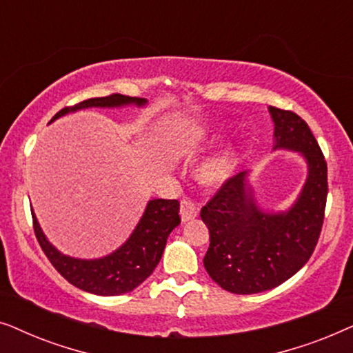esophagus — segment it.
I'll return each instance as SVG.
<instances>
[{"instance_id":"1","label":"esophagus","mask_w":353,"mask_h":353,"mask_svg":"<svg viewBox=\"0 0 353 353\" xmlns=\"http://www.w3.org/2000/svg\"><path fill=\"white\" fill-rule=\"evenodd\" d=\"M197 214H199V207H197L194 201L190 199V197H186V199L181 201L180 215L183 221H190L192 219H196Z\"/></svg>"}]
</instances>
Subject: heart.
<instances>
[{"mask_svg":"<svg viewBox=\"0 0 353 353\" xmlns=\"http://www.w3.org/2000/svg\"><path fill=\"white\" fill-rule=\"evenodd\" d=\"M207 138H209V132L201 130V132L194 133V137L188 141V149L201 148L207 141ZM231 170H233V159L228 154H225V156L216 157L202 167L201 180L209 183V185H215V183L225 181L231 175Z\"/></svg>","mask_w":353,"mask_h":353,"instance_id":"b5f03b06","label":"heart"}]
</instances>
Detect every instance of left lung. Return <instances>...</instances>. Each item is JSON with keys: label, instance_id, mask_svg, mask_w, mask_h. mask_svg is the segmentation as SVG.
<instances>
[{"label": "left lung", "instance_id": "obj_1", "mask_svg": "<svg viewBox=\"0 0 353 353\" xmlns=\"http://www.w3.org/2000/svg\"><path fill=\"white\" fill-rule=\"evenodd\" d=\"M274 149L302 152L308 178L296 204L283 214L257 209L245 172L223 181L201 209L210 231L204 267L233 294H257L283 284L312 257L320 239L327 196V165L310 127L292 110L270 108Z\"/></svg>", "mask_w": 353, "mask_h": 353}]
</instances>
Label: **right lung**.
Returning <instances> with one entry per match:
<instances>
[{
	"label": "right lung",
	"mask_w": 353,
	"mask_h": 353,
	"mask_svg": "<svg viewBox=\"0 0 353 353\" xmlns=\"http://www.w3.org/2000/svg\"><path fill=\"white\" fill-rule=\"evenodd\" d=\"M134 103L141 105L144 99L130 98L119 93L104 96V98H91L75 105H67L61 109L54 117L72 110L83 108H114ZM33 219V231L43 252L50 260L52 267L61 273L70 284L81 291L98 294V296H120V294L133 291L144 279L151 276L154 268L161 262L165 249L167 238L175 226L180 225V202L176 199H154L148 204L143 219L139 220L133 234L119 250L98 260H79L61 254L43 234L35 215Z\"/></svg>",
	"instance_id": "obj_1"
}]
</instances>
